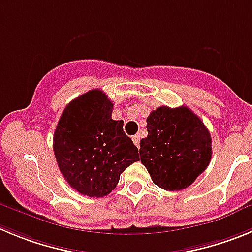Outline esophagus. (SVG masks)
I'll return each mask as SVG.
<instances>
[{"mask_svg": "<svg viewBox=\"0 0 252 252\" xmlns=\"http://www.w3.org/2000/svg\"><path fill=\"white\" fill-rule=\"evenodd\" d=\"M131 139H133L134 144H135L138 148H139V142H140V137H139V135H134V137L131 138Z\"/></svg>", "mask_w": 252, "mask_h": 252, "instance_id": "34e87169", "label": "esophagus"}]
</instances>
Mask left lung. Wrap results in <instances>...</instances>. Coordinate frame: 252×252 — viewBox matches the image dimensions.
I'll return each mask as SVG.
<instances>
[{
    "mask_svg": "<svg viewBox=\"0 0 252 252\" xmlns=\"http://www.w3.org/2000/svg\"><path fill=\"white\" fill-rule=\"evenodd\" d=\"M148 137L140 140V161L154 184L169 191L191 185L211 159V137L188 107H159L147 118Z\"/></svg>",
    "mask_w": 252,
    "mask_h": 252,
    "instance_id": "1",
    "label": "left lung"
}]
</instances>
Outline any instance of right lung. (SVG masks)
Here are the masks:
<instances>
[{"instance_id":"add662e5","label":"right lung","mask_w":252,"mask_h":252,"mask_svg":"<svg viewBox=\"0 0 252 252\" xmlns=\"http://www.w3.org/2000/svg\"><path fill=\"white\" fill-rule=\"evenodd\" d=\"M113 103L100 89H92L63 110L53 137L61 173L82 195L103 197L121 174L139 160L138 148L123 131V121L112 119Z\"/></svg>"}]
</instances>
